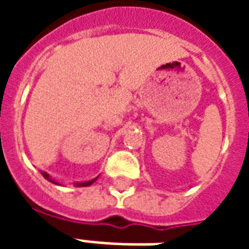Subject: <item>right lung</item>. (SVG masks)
Here are the masks:
<instances>
[{"instance_id":"1","label":"right lung","mask_w":249,"mask_h":249,"mask_svg":"<svg viewBox=\"0 0 249 249\" xmlns=\"http://www.w3.org/2000/svg\"><path fill=\"white\" fill-rule=\"evenodd\" d=\"M42 176H44L45 178H48V180H49V181H52V183H54L53 180H51V178H49V175H48L46 172L42 173ZM96 178H93V180H89V181H84V183H77L76 185H77V187H88V185H90L92 183H94V181H96ZM54 184H56V183H54Z\"/></svg>"}]
</instances>
